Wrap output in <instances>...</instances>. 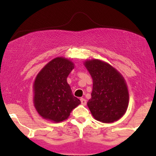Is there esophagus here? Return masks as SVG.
Here are the masks:
<instances>
[{"mask_svg":"<svg viewBox=\"0 0 156 156\" xmlns=\"http://www.w3.org/2000/svg\"><path fill=\"white\" fill-rule=\"evenodd\" d=\"M80 101H81V104L83 105H86V104H87V100L86 99H84V98H80Z\"/></svg>","mask_w":156,"mask_h":156,"instance_id":"34e87169","label":"esophagus"}]
</instances>
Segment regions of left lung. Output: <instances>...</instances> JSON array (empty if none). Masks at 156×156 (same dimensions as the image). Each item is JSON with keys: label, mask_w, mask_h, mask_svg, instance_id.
<instances>
[{"label": "left lung", "mask_w": 156, "mask_h": 156, "mask_svg": "<svg viewBox=\"0 0 156 156\" xmlns=\"http://www.w3.org/2000/svg\"><path fill=\"white\" fill-rule=\"evenodd\" d=\"M85 66L93 79L91 98L87 106L97 120L112 122L126 112L129 94L123 77L110 65L94 59Z\"/></svg>", "instance_id": "1"}]
</instances>
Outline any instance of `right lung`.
I'll use <instances>...</instances> for the list:
<instances>
[{
    "label": "right lung",
    "mask_w": 156,
    "mask_h": 156,
    "mask_svg": "<svg viewBox=\"0 0 156 156\" xmlns=\"http://www.w3.org/2000/svg\"><path fill=\"white\" fill-rule=\"evenodd\" d=\"M73 68L68 59L56 58L37 75L34 83V106L44 119L61 122L80 104L67 83V77Z\"/></svg>",
    "instance_id": "add662e5"
}]
</instances>
